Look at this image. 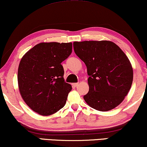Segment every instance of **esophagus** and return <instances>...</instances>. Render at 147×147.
Listing matches in <instances>:
<instances>
[{
  "mask_svg": "<svg viewBox=\"0 0 147 147\" xmlns=\"http://www.w3.org/2000/svg\"><path fill=\"white\" fill-rule=\"evenodd\" d=\"M71 85L73 87H77V86L79 85V83H74V84H72Z\"/></svg>",
  "mask_w": 147,
  "mask_h": 147,
  "instance_id": "esophagus-1",
  "label": "esophagus"
}]
</instances>
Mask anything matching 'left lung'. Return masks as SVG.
Segmentation results:
<instances>
[{"label":"left lung","instance_id":"obj_1","mask_svg":"<svg viewBox=\"0 0 147 147\" xmlns=\"http://www.w3.org/2000/svg\"><path fill=\"white\" fill-rule=\"evenodd\" d=\"M76 55L85 63L89 76L84 99L90 107L105 112L123 101L131 88L133 70L122 49L109 41L74 42Z\"/></svg>","mask_w":147,"mask_h":147}]
</instances>
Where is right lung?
Instances as JSON below:
<instances>
[{
    "label": "right lung",
    "mask_w": 147,
    "mask_h": 147,
    "mask_svg": "<svg viewBox=\"0 0 147 147\" xmlns=\"http://www.w3.org/2000/svg\"><path fill=\"white\" fill-rule=\"evenodd\" d=\"M71 52V43H41L22 57L17 78L20 94L40 115H51L65 106L71 86L63 79L61 63Z\"/></svg>",
    "instance_id": "1"
}]
</instances>
